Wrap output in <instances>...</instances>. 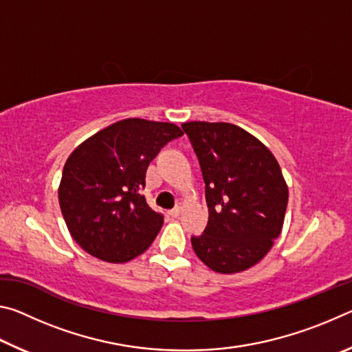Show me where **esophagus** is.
<instances>
[{
  "instance_id": "esophagus-1",
  "label": "esophagus",
  "mask_w": 352,
  "mask_h": 352,
  "mask_svg": "<svg viewBox=\"0 0 352 352\" xmlns=\"http://www.w3.org/2000/svg\"><path fill=\"white\" fill-rule=\"evenodd\" d=\"M182 210H183V205L182 204H177V206L174 208V210L169 211V216L170 217H178L182 214Z\"/></svg>"
}]
</instances>
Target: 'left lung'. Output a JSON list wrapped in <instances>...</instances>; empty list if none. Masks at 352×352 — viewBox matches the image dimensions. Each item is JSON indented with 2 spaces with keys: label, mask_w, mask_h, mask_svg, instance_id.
<instances>
[{
  "label": "left lung",
  "mask_w": 352,
  "mask_h": 352,
  "mask_svg": "<svg viewBox=\"0 0 352 352\" xmlns=\"http://www.w3.org/2000/svg\"><path fill=\"white\" fill-rule=\"evenodd\" d=\"M206 184L208 225L192 237L197 258L212 272L248 270L281 234L289 188L264 142L230 122L182 124Z\"/></svg>",
  "instance_id": "left-lung-1"
}]
</instances>
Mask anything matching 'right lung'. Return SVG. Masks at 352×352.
<instances>
[{
	"instance_id": "add662e5",
	"label": "right lung",
	"mask_w": 352,
	"mask_h": 352,
	"mask_svg": "<svg viewBox=\"0 0 352 352\" xmlns=\"http://www.w3.org/2000/svg\"><path fill=\"white\" fill-rule=\"evenodd\" d=\"M172 122L129 118L77 146L63 166L58 204L73 239L111 264L151 247L164 216L147 205L146 172L166 142L182 136Z\"/></svg>"
}]
</instances>
